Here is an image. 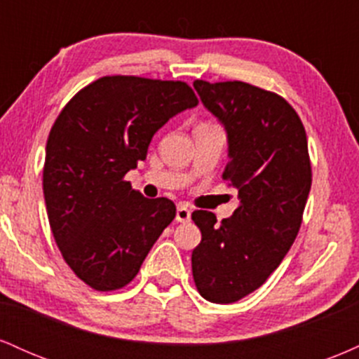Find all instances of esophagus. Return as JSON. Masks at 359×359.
Listing matches in <instances>:
<instances>
[{
    "mask_svg": "<svg viewBox=\"0 0 359 359\" xmlns=\"http://www.w3.org/2000/svg\"><path fill=\"white\" fill-rule=\"evenodd\" d=\"M191 219V209L187 205H177V212H175V221L177 222H187Z\"/></svg>",
    "mask_w": 359,
    "mask_h": 359,
    "instance_id": "1",
    "label": "esophagus"
}]
</instances>
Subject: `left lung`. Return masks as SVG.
<instances>
[{
  "instance_id": "obj_1",
  "label": "left lung",
  "mask_w": 359,
  "mask_h": 359,
  "mask_svg": "<svg viewBox=\"0 0 359 359\" xmlns=\"http://www.w3.org/2000/svg\"><path fill=\"white\" fill-rule=\"evenodd\" d=\"M194 89L228 135L222 179L238 189L240 205L221 222L192 212L203 234L192 275L205 300L231 304L262 287L297 238L312 184L307 135L295 109L270 90L241 81H194Z\"/></svg>"
}]
</instances>
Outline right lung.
Segmentation results:
<instances>
[{
	"instance_id": "add662e5",
	"label": "right lung",
	"mask_w": 359,
	"mask_h": 359,
	"mask_svg": "<svg viewBox=\"0 0 359 359\" xmlns=\"http://www.w3.org/2000/svg\"><path fill=\"white\" fill-rule=\"evenodd\" d=\"M180 81L106 76L65 104L45 148L43 196L65 263L94 290L128 285L174 221L167 197L147 199L125 175L170 118L197 106Z\"/></svg>"
}]
</instances>
